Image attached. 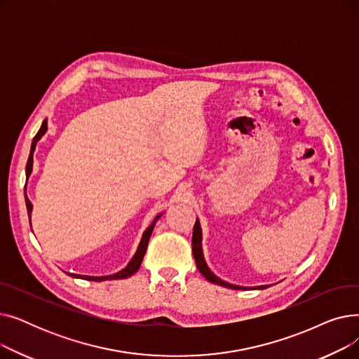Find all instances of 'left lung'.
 I'll return each mask as SVG.
<instances>
[{"label":"left lung","mask_w":359,"mask_h":359,"mask_svg":"<svg viewBox=\"0 0 359 359\" xmlns=\"http://www.w3.org/2000/svg\"><path fill=\"white\" fill-rule=\"evenodd\" d=\"M192 252H194V257L196 262V268L199 269V272L208 279L212 284L225 287V288H231V290H248L246 287H238V285H233L229 284V282H225L222 279H219L217 275H214L211 272V269L206 265V262L203 259V253H202V230H201V224L199 219H196L195 225H194V236H192ZM265 290L268 288V285H262V287H253V290Z\"/></svg>","instance_id":"obj_1"}]
</instances>
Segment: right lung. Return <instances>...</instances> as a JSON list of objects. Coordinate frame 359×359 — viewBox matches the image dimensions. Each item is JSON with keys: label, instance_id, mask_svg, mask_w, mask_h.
Segmentation results:
<instances>
[{"label": "right lung", "instance_id": "1", "mask_svg": "<svg viewBox=\"0 0 359 359\" xmlns=\"http://www.w3.org/2000/svg\"><path fill=\"white\" fill-rule=\"evenodd\" d=\"M46 130H48V121L45 119V121L42 122L41 129L37 130L36 137H34V138H33V141H32L30 156H29L27 165H26V176H27V177L30 176L32 170H33V153H34L36 144H37V141H39V140L45 135V132H46ZM25 191H26V189H25ZM25 196H26V206H27V214H29V221H30V214H32L33 205H32V202L29 201V198H27V195H26V194H25ZM160 217H161V214H160V215H157V217L154 218V221L151 222L149 227L144 231L142 238H141V243H140V246H138V249H137V252H135L134 257L130 259V262L128 263L126 268H123L122 271H119V272H116V273H113V275H107V276H87V275H77V273H68V275H71V276H74V278L87 279V280H96V282H100V280H113V279H125V278H128V276H130V275H134V273L140 269V266H141L142 259H144V255H145V252H147V246H148V241H149L151 233H153V230H154V225H156V222H157V219H158Z\"/></svg>", "mask_w": 359, "mask_h": 359}]
</instances>
